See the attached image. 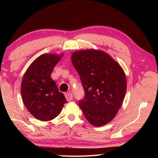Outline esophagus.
I'll return each mask as SVG.
<instances>
[{"mask_svg": "<svg viewBox=\"0 0 158 158\" xmlns=\"http://www.w3.org/2000/svg\"><path fill=\"white\" fill-rule=\"evenodd\" d=\"M65 96L68 102H70L71 100H73V94H72L71 93H66L65 94Z\"/></svg>", "mask_w": 158, "mask_h": 158, "instance_id": "obj_1", "label": "esophagus"}]
</instances>
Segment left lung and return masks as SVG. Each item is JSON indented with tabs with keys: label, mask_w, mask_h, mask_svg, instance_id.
<instances>
[{
	"label": "left lung",
	"mask_w": 158,
	"mask_h": 158,
	"mask_svg": "<svg viewBox=\"0 0 158 158\" xmlns=\"http://www.w3.org/2000/svg\"><path fill=\"white\" fill-rule=\"evenodd\" d=\"M72 62L85 90L79 105L84 116L95 127L114 118L123 102L127 89L125 72L110 55L99 49L76 51Z\"/></svg>",
	"instance_id": "1"
}]
</instances>
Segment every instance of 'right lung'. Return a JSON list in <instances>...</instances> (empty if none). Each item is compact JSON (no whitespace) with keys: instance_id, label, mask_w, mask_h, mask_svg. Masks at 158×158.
<instances>
[{"instance_id":"right-lung-1","label":"right lung","mask_w":158,"mask_h":158,"mask_svg":"<svg viewBox=\"0 0 158 158\" xmlns=\"http://www.w3.org/2000/svg\"><path fill=\"white\" fill-rule=\"evenodd\" d=\"M64 53H44L37 57L26 71L21 93L26 108L41 121H52L61 112L67 100L51 77L53 69Z\"/></svg>"}]
</instances>
